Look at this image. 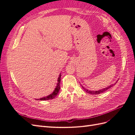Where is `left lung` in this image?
<instances>
[{
  "mask_svg": "<svg viewBox=\"0 0 135 135\" xmlns=\"http://www.w3.org/2000/svg\"><path fill=\"white\" fill-rule=\"evenodd\" d=\"M115 83H117V82ZM115 83L114 84H115ZM114 84H113V85H114ZM113 85H110V86H109V87H107V88H104L103 89H101V90H99V91H89V90H87V89H85L84 87H83L82 85H81V87H82V88H83V89H84V90L87 93H90V94H93V95H99V94H100V93H103L104 92H105V91H106L107 90H108V89H109V88H111L112 86H113Z\"/></svg>",
  "mask_w": 135,
  "mask_h": 135,
  "instance_id": "1",
  "label": "left lung"
}]
</instances>
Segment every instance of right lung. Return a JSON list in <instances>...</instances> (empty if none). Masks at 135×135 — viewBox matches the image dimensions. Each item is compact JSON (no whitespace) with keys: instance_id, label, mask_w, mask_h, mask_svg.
<instances>
[{"instance_id":"add662e5","label":"right lung","mask_w":135,"mask_h":135,"mask_svg":"<svg viewBox=\"0 0 135 135\" xmlns=\"http://www.w3.org/2000/svg\"><path fill=\"white\" fill-rule=\"evenodd\" d=\"M60 81H61V74H60L59 77L58 83H57V86L54 90V91L53 92V93L49 96H47V97L41 98V99H37V100H48L53 99H54L55 97H56V96L58 95L59 90L60 89Z\"/></svg>"}]
</instances>
